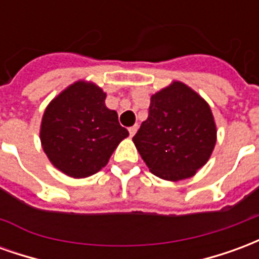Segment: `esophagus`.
Here are the masks:
<instances>
[{"label": "esophagus", "instance_id": "1", "mask_svg": "<svg viewBox=\"0 0 259 259\" xmlns=\"http://www.w3.org/2000/svg\"><path fill=\"white\" fill-rule=\"evenodd\" d=\"M137 129H139V124H135V126H132V127H129V135L133 137V136L136 135V132H137Z\"/></svg>", "mask_w": 259, "mask_h": 259}]
</instances>
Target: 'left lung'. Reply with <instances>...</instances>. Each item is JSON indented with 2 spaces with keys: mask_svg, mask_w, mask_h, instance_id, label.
Here are the masks:
<instances>
[{
  "mask_svg": "<svg viewBox=\"0 0 259 259\" xmlns=\"http://www.w3.org/2000/svg\"><path fill=\"white\" fill-rule=\"evenodd\" d=\"M133 141L152 174L176 182L191 178L205 165L215 147L217 127L208 104L175 81L151 97L148 118Z\"/></svg>",
  "mask_w": 259,
  "mask_h": 259,
  "instance_id": "1",
  "label": "left lung"
}]
</instances>
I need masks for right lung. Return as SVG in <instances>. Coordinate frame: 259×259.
I'll return each mask as SVG.
<instances>
[{
	"mask_svg": "<svg viewBox=\"0 0 259 259\" xmlns=\"http://www.w3.org/2000/svg\"><path fill=\"white\" fill-rule=\"evenodd\" d=\"M105 93L77 81L48 105L41 122V144L54 166L72 178H87L108 163L129 132L118 113L105 107Z\"/></svg>",
	"mask_w": 259,
	"mask_h": 259,
	"instance_id": "right-lung-1",
	"label": "right lung"
}]
</instances>
